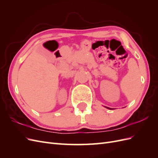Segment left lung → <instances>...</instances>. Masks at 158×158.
<instances>
[{
  "mask_svg": "<svg viewBox=\"0 0 158 158\" xmlns=\"http://www.w3.org/2000/svg\"><path fill=\"white\" fill-rule=\"evenodd\" d=\"M104 107L107 108V109H113V108H109V107H106V106H104Z\"/></svg>",
  "mask_w": 158,
  "mask_h": 158,
  "instance_id": "left-lung-1",
  "label": "left lung"
}]
</instances>
